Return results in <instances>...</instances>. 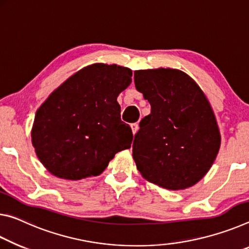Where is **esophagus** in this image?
<instances>
[{
  "label": "esophagus",
  "mask_w": 249,
  "mask_h": 249,
  "mask_svg": "<svg viewBox=\"0 0 249 249\" xmlns=\"http://www.w3.org/2000/svg\"><path fill=\"white\" fill-rule=\"evenodd\" d=\"M130 127H131L133 134H136L138 132V130H139V125H138V124H132L131 125H130Z\"/></svg>",
  "instance_id": "esophagus-1"
}]
</instances>
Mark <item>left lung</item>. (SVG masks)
Instances as JSON below:
<instances>
[{"mask_svg": "<svg viewBox=\"0 0 249 249\" xmlns=\"http://www.w3.org/2000/svg\"><path fill=\"white\" fill-rule=\"evenodd\" d=\"M134 84L151 106L134 137L137 169L162 189L195 185L221 148L216 117L205 93L193 78L173 68L136 71Z\"/></svg>", "mask_w": 249, "mask_h": 249, "instance_id": "8db88e82", "label": "left lung"}]
</instances>
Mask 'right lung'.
Returning <instances> with one entry per match:
<instances>
[{
	"instance_id": "add662e5",
	"label": "right lung",
	"mask_w": 249,
	"mask_h": 249,
	"mask_svg": "<svg viewBox=\"0 0 249 249\" xmlns=\"http://www.w3.org/2000/svg\"><path fill=\"white\" fill-rule=\"evenodd\" d=\"M128 67L96 63L59 85L36 111L32 144L48 172L78 181L104 172L116 153L130 149L131 128L117 98L132 81Z\"/></svg>"
}]
</instances>
